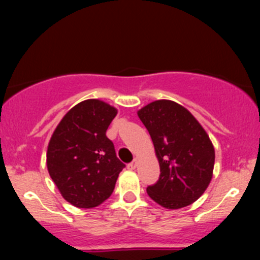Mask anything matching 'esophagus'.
I'll return each mask as SVG.
<instances>
[{
	"label": "esophagus",
	"instance_id": "esophagus-1",
	"mask_svg": "<svg viewBox=\"0 0 260 260\" xmlns=\"http://www.w3.org/2000/svg\"><path fill=\"white\" fill-rule=\"evenodd\" d=\"M127 168H128V170H134V169H136L137 168V160H134L131 164H128Z\"/></svg>",
	"mask_w": 260,
	"mask_h": 260
}]
</instances>
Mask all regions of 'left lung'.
I'll return each mask as SVG.
<instances>
[{
    "label": "left lung",
    "mask_w": 260,
    "mask_h": 260,
    "mask_svg": "<svg viewBox=\"0 0 260 260\" xmlns=\"http://www.w3.org/2000/svg\"><path fill=\"white\" fill-rule=\"evenodd\" d=\"M137 113L160 165L159 181L147 188L148 196L171 210L188 207L213 178L215 150L208 133L186 107L172 100L153 101Z\"/></svg>",
    "instance_id": "1"
}]
</instances>
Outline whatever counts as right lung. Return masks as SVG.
I'll return each mask as SVG.
<instances>
[{
  "mask_svg": "<svg viewBox=\"0 0 260 260\" xmlns=\"http://www.w3.org/2000/svg\"><path fill=\"white\" fill-rule=\"evenodd\" d=\"M117 109L99 99L73 106L53 131L46 165L59 193L77 208L90 209L105 202L123 170L113 143L106 137Z\"/></svg>",
  "mask_w": 260,
  "mask_h": 260,
  "instance_id": "add662e5",
  "label": "right lung"
}]
</instances>
